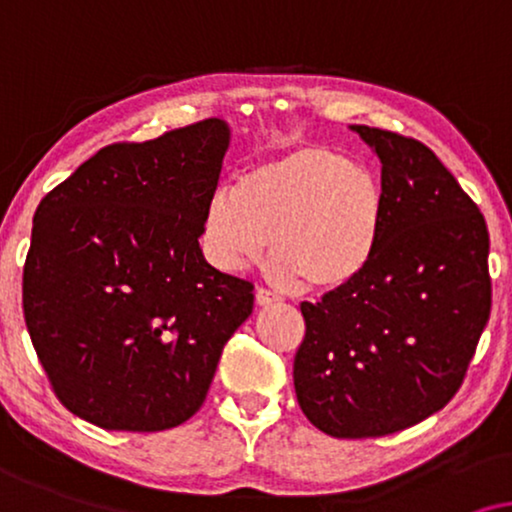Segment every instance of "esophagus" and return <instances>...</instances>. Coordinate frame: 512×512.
I'll return each instance as SVG.
<instances>
[{
	"label": "esophagus",
	"instance_id": "1",
	"mask_svg": "<svg viewBox=\"0 0 512 512\" xmlns=\"http://www.w3.org/2000/svg\"><path fill=\"white\" fill-rule=\"evenodd\" d=\"M255 302H257V306H264V309H267V306H276L278 302H281V297H276L274 292L260 288L255 292Z\"/></svg>",
	"mask_w": 512,
	"mask_h": 512
}]
</instances>
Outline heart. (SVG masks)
<instances>
[{"label":"heart","mask_w":512,"mask_h":512,"mask_svg":"<svg viewBox=\"0 0 512 512\" xmlns=\"http://www.w3.org/2000/svg\"><path fill=\"white\" fill-rule=\"evenodd\" d=\"M384 222V189L370 168L335 149L299 145L252 163L236 187H217L201 245L220 271L276 257L278 283L332 292L370 267Z\"/></svg>","instance_id":"b5f03b06"}]
</instances>
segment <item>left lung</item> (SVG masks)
<instances>
[{"mask_svg": "<svg viewBox=\"0 0 512 512\" xmlns=\"http://www.w3.org/2000/svg\"><path fill=\"white\" fill-rule=\"evenodd\" d=\"M381 161L384 222L370 267L316 304L295 393L332 438H379L442 410L466 377L492 309L480 208L419 140L351 126Z\"/></svg>", "mask_w": 512, "mask_h": 512, "instance_id": "obj_1", "label": "left lung"}]
</instances>
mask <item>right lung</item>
<instances>
[{"label":"right lung","instance_id":"right-lung-1","mask_svg":"<svg viewBox=\"0 0 512 512\" xmlns=\"http://www.w3.org/2000/svg\"><path fill=\"white\" fill-rule=\"evenodd\" d=\"M222 119L117 142L37 206L23 313L58 400L107 431H166L199 412L252 283L199 236L229 147Z\"/></svg>","mask_w":512,"mask_h":512}]
</instances>
